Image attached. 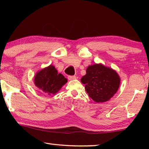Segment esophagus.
Returning a JSON list of instances; mask_svg holds the SVG:
<instances>
[{
	"label": "esophagus",
	"instance_id": "34e87169",
	"mask_svg": "<svg viewBox=\"0 0 149 149\" xmlns=\"http://www.w3.org/2000/svg\"><path fill=\"white\" fill-rule=\"evenodd\" d=\"M68 78L69 80H74L76 79V77L74 76V75H69Z\"/></svg>",
	"mask_w": 149,
	"mask_h": 149
}]
</instances>
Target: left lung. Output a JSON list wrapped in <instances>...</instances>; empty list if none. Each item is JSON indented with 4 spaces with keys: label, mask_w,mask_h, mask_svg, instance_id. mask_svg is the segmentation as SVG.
I'll list each match as a JSON object with an SVG mask.
<instances>
[{
    "label": "left lung",
    "mask_w": 149,
    "mask_h": 149,
    "mask_svg": "<svg viewBox=\"0 0 149 149\" xmlns=\"http://www.w3.org/2000/svg\"><path fill=\"white\" fill-rule=\"evenodd\" d=\"M89 97L96 102L109 100L119 88L120 77L115 70L102 64L89 65L81 79Z\"/></svg>",
    "instance_id": "obj_1"
}]
</instances>
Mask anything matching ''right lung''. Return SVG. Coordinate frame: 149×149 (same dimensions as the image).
Instances as JSON below:
<instances>
[{"mask_svg": "<svg viewBox=\"0 0 149 149\" xmlns=\"http://www.w3.org/2000/svg\"><path fill=\"white\" fill-rule=\"evenodd\" d=\"M67 81L66 78L62 74H58L57 70L52 65L40 70L34 78L36 87L48 95L56 94Z\"/></svg>", "mask_w": 149, "mask_h": 149, "instance_id": "obj_1", "label": "right lung"}]
</instances>
